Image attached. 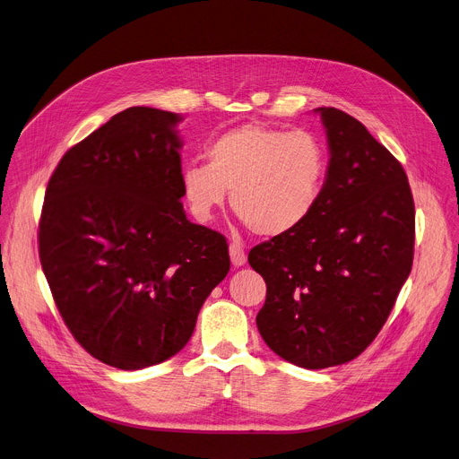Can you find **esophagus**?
<instances>
[{"label":"esophagus","instance_id":"34e87169","mask_svg":"<svg viewBox=\"0 0 459 459\" xmlns=\"http://www.w3.org/2000/svg\"><path fill=\"white\" fill-rule=\"evenodd\" d=\"M229 253H230V262H232V265H234V267H241V265H245V262H247V255H245V247H243V243H239L238 239H234V241L230 243V247H229Z\"/></svg>","mask_w":459,"mask_h":459}]
</instances>
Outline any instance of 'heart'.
<instances>
[{
    "label": "heart",
    "mask_w": 459,
    "mask_h": 459,
    "mask_svg": "<svg viewBox=\"0 0 459 459\" xmlns=\"http://www.w3.org/2000/svg\"><path fill=\"white\" fill-rule=\"evenodd\" d=\"M206 164L183 170V194L197 220H211L232 192V211L260 236H280L300 227L318 203L325 152L304 130L245 124L206 146Z\"/></svg>",
    "instance_id": "1"
}]
</instances>
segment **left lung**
I'll list each match as a JSON object with an SVG mask.
<instances>
[{
	"mask_svg": "<svg viewBox=\"0 0 459 459\" xmlns=\"http://www.w3.org/2000/svg\"><path fill=\"white\" fill-rule=\"evenodd\" d=\"M329 164L315 211L251 248L267 285L265 344L307 369L359 357L379 335L413 262L415 208L401 162L364 124L318 108Z\"/></svg>",
	"mask_w": 459,
	"mask_h": 459,
	"instance_id": "1",
	"label": "left lung"
}]
</instances>
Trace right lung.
I'll return each instance as SVG.
<instances>
[{"label": "right lung", "instance_id": "right-lung-1", "mask_svg": "<svg viewBox=\"0 0 459 459\" xmlns=\"http://www.w3.org/2000/svg\"><path fill=\"white\" fill-rule=\"evenodd\" d=\"M181 115L135 106L65 152L38 227L39 262L76 342L118 369L179 353L230 269L223 234L181 197Z\"/></svg>", "mask_w": 459, "mask_h": 459}]
</instances>
